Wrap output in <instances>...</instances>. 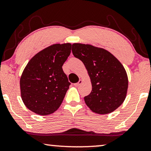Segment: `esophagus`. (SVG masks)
I'll list each match as a JSON object with an SVG mask.
<instances>
[{"label": "esophagus", "instance_id": "obj_1", "mask_svg": "<svg viewBox=\"0 0 151 151\" xmlns=\"http://www.w3.org/2000/svg\"><path fill=\"white\" fill-rule=\"evenodd\" d=\"M82 83H83V81L82 80H79V81L77 83H75V84H74V85H75V86H81V85L82 84Z\"/></svg>", "mask_w": 151, "mask_h": 151}]
</instances>
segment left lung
<instances>
[{
    "label": "left lung",
    "instance_id": "obj_1",
    "mask_svg": "<svg viewBox=\"0 0 151 151\" xmlns=\"http://www.w3.org/2000/svg\"><path fill=\"white\" fill-rule=\"evenodd\" d=\"M73 55L84 65L92 84V91L84 98L91 110L108 114L122 105L126 98L128 77L124 67L110 52L90 44L75 43Z\"/></svg>",
    "mask_w": 151,
    "mask_h": 151
}]
</instances>
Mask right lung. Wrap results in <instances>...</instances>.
Listing matches in <instances>:
<instances>
[{
  "instance_id": "right-lung-1",
  "label": "right lung",
  "mask_w": 151,
  "mask_h": 151,
  "mask_svg": "<svg viewBox=\"0 0 151 151\" xmlns=\"http://www.w3.org/2000/svg\"><path fill=\"white\" fill-rule=\"evenodd\" d=\"M71 43H55L32 57L22 74L21 98L29 110L41 116L54 113L61 105L70 83L62 67Z\"/></svg>"
}]
</instances>
